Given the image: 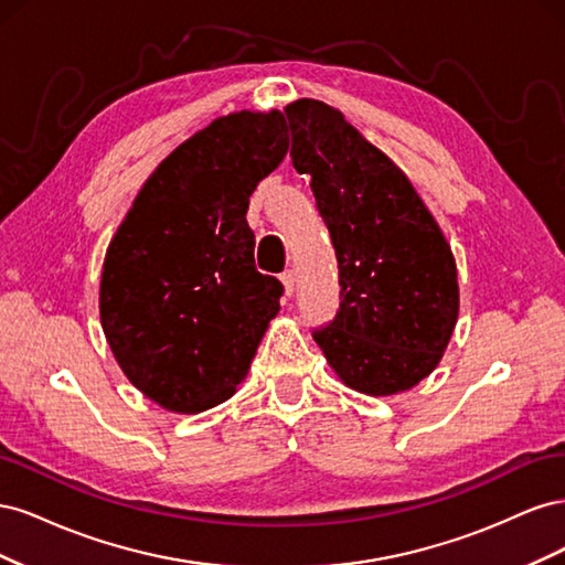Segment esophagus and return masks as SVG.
Instances as JSON below:
<instances>
[{"label":"esophagus","instance_id":"34e87169","mask_svg":"<svg viewBox=\"0 0 565 565\" xmlns=\"http://www.w3.org/2000/svg\"><path fill=\"white\" fill-rule=\"evenodd\" d=\"M280 280H282V285H285V295H287V297H292V295H295V289H297L295 270H285L282 276H280Z\"/></svg>","mask_w":565,"mask_h":565}]
</instances>
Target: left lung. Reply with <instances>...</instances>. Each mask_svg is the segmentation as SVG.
Segmentation results:
<instances>
[{"label": "left lung", "mask_w": 565, "mask_h": 565, "mask_svg": "<svg viewBox=\"0 0 565 565\" xmlns=\"http://www.w3.org/2000/svg\"><path fill=\"white\" fill-rule=\"evenodd\" d=\"M292 164L311 177L339 268V309L313 330L347 386L413 388L452 337L459 287L450 245L409 179L344 115L313 98L285 108Z\"/></svg>", "instance_id": "8db88e82"}]
</instances>
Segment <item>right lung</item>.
Returning a JSON list of instances; mask_svg holds the SVG:
<instances>
[{
	"label": "right lung",
	"mask_w": 565,
	"mask_h": 565,
	"mask_svg": "<svg viewBox=\"0 0 565 565\" xmlns=\"http://www.w3.org/2000/svg\"><path fill=\"white\" fill-rule=\"evenodd\" d=\"M278 110L218 117L158 164L100 276V324L129 382L172 413L228 401L282 282L254 266L249 195L287 156Z\"/></svg>",
	"instance_id": "add662e5"
}]
</instances>
